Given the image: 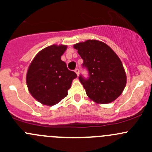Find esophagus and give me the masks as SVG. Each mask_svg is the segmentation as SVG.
<instances>
[{"instance_id": "1", "label": "esophagus", "mask_w": 152, "mask_h": 152, "mask_svg": "<svg viewBox=\"0 0 152 152\" xmlns=\"http://www.w3.org/2000/svg\"><path fill=\"white\" fill-rule=\"evenodd\" d=\"M74 71H75V73H76V74H77V76H79V69L76 68V69H75Z\"/></svg>"}]
</instances>
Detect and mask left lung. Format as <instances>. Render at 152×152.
<instances>
[{
	"label": "left lung",
	"mask_w": 152,
	"mask_h": 152,
	"mask_svg": "<svg viewBox=\"0 0 152 152\" xmlns=\"http://www.w3.org/2000/svg\"><path fill=\"white\" fill-rule=\"evenodd\" d=\"M73 48L83 59L89 77H79L87 96L98 104H109L120 96L126 84L122 62L114 50L104 42L89 39Z\"/></svg>",
	"instance_id": "left-lung-1"
}]
</instances>
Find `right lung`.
Segmentation results:
<instances>
[{"mask_svg":"<svg viewBox=\"0 0 152 152\" xmlns=\"http://www.w3.org/2000/svg\"><path fill=\"white\" fill-rule=\"evenodd\" d=\"M67 45H52L42 49L29 65L26 84L29 93L44 105L53 106L67 96L75 72L67 69L61 56Z\"/></svg>","mask_w":152,"mask_h":152,"instance_id":"1","label":"right lung"}]
</instances>
